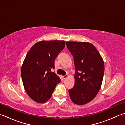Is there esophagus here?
Here are the masks:
<instances>
[{"label":"esophagus","instance_id":"esophagus-1","mask_svg":"<svg viewBox=\"0 0 125 125\" xmlns=\"http://www.w3.org/2000/svg\"><path fill=\"white\" fill-rule=\"evenodd\" d=\"M67 77H68V74H66V75L63 76V79H66V78H67Z\"/></svg>","mask_w":125,"mask_h":125}]
</instances>
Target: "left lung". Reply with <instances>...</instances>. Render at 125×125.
Here are the masks:
<instances>
[{"label":"left lung","instance_id":"1","mask_svg":"<svg viewBox=\"0 0 125 125\" xmlns=\"http://www.w3.org/2000/svg\"><path fill=\"white\" fill-rule=\"evenodd\" d=\"M66 45L73 56L75 69V84L69 90V96L75 104H86L96 96L101 88L104 63L92 44L70 41Z\"/></svg>","mask_w":125,"mask_h":125}]
</instances>
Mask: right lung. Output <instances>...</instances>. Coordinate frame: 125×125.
Masks as SVG:
<instances>
[{
  "label": "right lung",
  "instance_id": "1",
  "mask_svg": "<svg viewBox=\"0 0 125 125\" xmlns=\"http://www.w3.org/2000/svg\"><path fill=\"white\" fill-rule=\"evenodd\" d=\"M64 41H41L36 43L26 54L21 68L25 91L36 102L45 103L51 97L60 77L52 72L54 61L65 47Z\"/></svg>",
  "mask_w": 125,
  "mask_h": 125
}]
</instances>
